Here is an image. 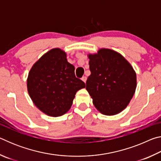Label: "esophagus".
Wrapping results in <instances>:
<instances>
[{"label":"esophagus","instance_id":"1","mask_svg":"<svg viewBox=\"0 0 161 161\" xmlns=\"http://www.w3.org/2000/svg\"><path fill=\"white\" fill-rule=\"evenodd\" d=\"M81 80H82L84 83H86V77H83L81 78Z\"/></svg>","mask_w":161,"mask_h":161}]
</instances>
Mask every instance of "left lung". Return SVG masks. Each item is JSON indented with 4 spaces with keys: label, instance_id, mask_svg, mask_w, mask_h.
Segmentation results:
<instances>
[{
    "label": "left lung",
    "instance_id": "left-lung-1",
    "mask_svg": "<svg viewBox=\"0 0 161 161\" xmlns=\"http://www.w3.org/2000/svg\"><path fill=\"white\" fill-rule=\"evenodd\" d=\"M88 57L91 75L86 89L94 107L104 115L120 113L135 93V71L121 54L109 49H101Z\"/></svg>",
    "mask_w": 161,
    "mask_h": 161
}]
</instances>
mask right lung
I'll list each match as a JSON object with an SVG mask.
<instances>
[{
	"instance_id": "obj_1",
	"label": "right lung",
	"mask_w": 161,
	"mask_h": 161,
	"mask_svg": "<svg viewBox=\"0 0 161 161\" xmlns=\"http://www.w3.org/2000/svg\"><path fill=\"white\" fill-rule=\"evenodd\" d=\"M27 86L35 105L47 115L56 117L69 109L76 92L85 84L76 77L75 67L67 62L66 53L54 48L34 64Z\"/></svg>"
}]
</instances>
